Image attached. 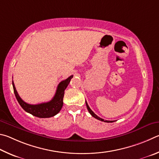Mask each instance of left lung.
Here are the masks:
<instances>
[{
	"label": "left lung",
	"instance_id": "obj_1",
	"mask_svg": "<svg viewBox=\"0 0 159 159\" xmlns=\"http://www.w3.org/2000/svg\"><path fill=\"white\" fill-rule=\"evenodd\" d=\"M86 105H87V110H88V111L89 112V113L91 114V116H93L94 118H96V119H98V120H100V121H104V122H107V123H110V122H113L114 121H107V120H104V119H101V118H100L99 116H97L95 113H94L92 110H91V108L89 107V106L88 105V104H87V101H86Z\"/></svg>",
	"mask_w": 159,
	"mask_h": 159
}]
</instances>
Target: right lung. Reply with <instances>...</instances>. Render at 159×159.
<instances>
[{
	"mask_svg": "<svg viewBox=\"0 0 159 159\" xmlns=\"http://www.w3.org/2000/svg\"><path fill=\"white\" fill-rule=\"evenodd\" d=\"M73 75H71L66 80L61 82L57 87V89L56 91V93L51 101L47 102L37 105H30L26 103L22 100L19 96L17 91L16 90L15 84L12 81V86L14 93L16 96L19 105L21 107L26 111V112L31 114L32 115L37 116L39 118H49L54 116L60 112L63 105V99L64 96V91L68 87Z\"/></svg>",
	"mask_w": 159,
	"mask_h": 159,
	"instance_id": "1",
	"label": "right lung"
}]
</instances>
